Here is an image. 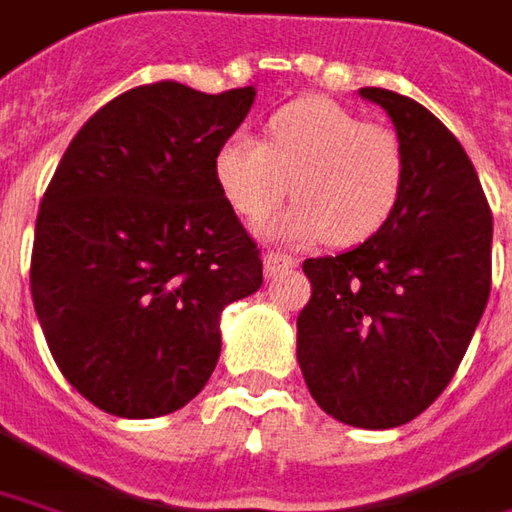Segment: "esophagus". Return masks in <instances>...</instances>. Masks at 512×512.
I'll return each mask as SVG.
<instances>
[{"instance_id": "34e87169", "label": "esophagus", "mask_w": 512, "mask_h": 512, "mask_svg": "<svg viewBox=\"0 0 512 512\" xmlns=\"http://www.w3.org/2000/svg\"><path fill=\"white\" fill-rule=\"evenodd\" d=\"M262 264L267 279H279L281 273H287V270L296 267V259H293V256H284V253H267Z\"/></svg>"}]
</instances>
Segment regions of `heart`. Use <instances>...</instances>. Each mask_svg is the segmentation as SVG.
I'll return each mask as SVG.
<instances>
[{
    "mask_svg": "<svg viewBox=\"0 0 512 512\" xmlns=\"http://www.w3.org/2000/svg\"><path fill=\"white\" fill-rule=\"evenodd\" d=\"M406 157L392 129L321 98L273 115L267 143L248 132L222 140L214 177L233 211L259 222L290 194L296 205L270 225V236L349 248L375 236L403 191Z\"/></svg>",
    "mask_w": 512,
    "mask_h": 512,
    "instance_id": "heart-1",
    "label": "heart"
}]
</instances>
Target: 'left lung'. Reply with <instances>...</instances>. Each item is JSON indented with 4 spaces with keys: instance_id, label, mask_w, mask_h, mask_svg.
<instances>
[{
    "instance_id": "obj_1",
    "label": "left lung",
    "mask_w": 512,
    "mask_h": 512,
    "mask_svg": "<svg viewBox=\"0 0 512 512\" xmlns=\"http://www.w3.org/2000/svg\"><path fill=\"white\" fill-rule=\"evenodd\" d=\"M392 118L406 174L383 228L307 259L298 366L312 400L355 428H397L431 406L468 352L490 296L493 216L476 168L414 98L363 87Z\"/></svg>"
}]
</instances>
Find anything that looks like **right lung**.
Instances as JSON below:
<instances>
[{"label": "right lung", "mask_w": 512, "mask_h": 512, "mask_svg": "<svg viewBox=\"0 0 512 512\" xmlns=\"http://www.w3.org/2000/svg\"><path fill=\"white\" fill-rule=\"evenodd\" d=\"M256 89L160 81L81 126L44 191L30 293L61 375L106 414L163 417L214 375L222 310L262 287L214 177Z\"/></svg>", "instance_id": "obj_1"}]
</instances>
